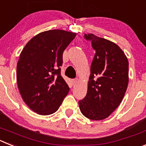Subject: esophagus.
Returning a JSON list of instances; mask_svg holds the SVG:
<instances>
[{
    "label": "esophagus",
    "instance_id": "esophagus-1",
    "mask_svg": "<svg viewBox=\"0 0 146 146\" xmlns=\"http://www.w3.org/2000/svg\"><path fill=\"white\" fill-rule=\"evenodd\" d=\"M77 82H78V80H77V79H74V80H72V84H73V85L77 84Z\"/></svg>",
    "mask_w": 146,
    "mask_h": 146
}]
</instances>
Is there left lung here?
Wrapping results in <instances>:
<instances>
[{"label":"left lung","mask_w":146,"mask_h":146,"mask_svg":"<svg viewBox=\"0 0 146 146\" xmlns=\"http://www.w3.org/2000/svg\"><path fill=\"white\" fill-rule=\"evenodd\" d=\"M84 37L91 41L96 53L87 94L79 106L84 116L99 121L108 118L123 100L129 82V62L116 44L92 33Z\"/></svg>","instance_id":"left-lung-1"}]
</instances>
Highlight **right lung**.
<instances>
[{
    "label": "right lung",
    "instance_id": "obj_1",
    "mask_svg": "<svg viewBox=\"0 0 146 146\" xmlns=\"http://www.w3.org/2000/svg\"><path fill=\"white\" fill-rule=\"evenodd\" d=\"M76 36L63 30L42 32L22 50L17 82L23 101L35 113L47 115L58 110L69 91L60 75L63 52Z\"/></svg>",
    "mask_w": 146,
    "mask_h": 146
}]
</instances>
